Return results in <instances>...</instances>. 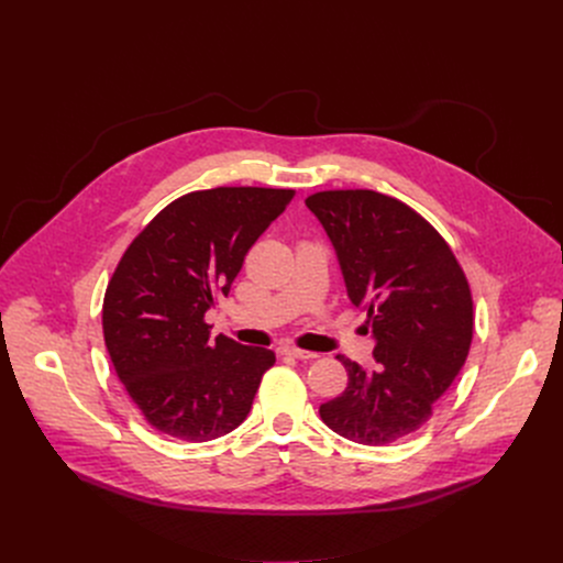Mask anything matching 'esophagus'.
Segmentation results:
<instances>
[{
    "instance_id": "1",
    "label": "esophagus",
    "mask_w": 563,
    "mask_h": 563,
    "mask_svg": "<svg viewBox=\"0 0 563 563\" xmlns=\"http://www.w3.org/2000/svg\"><path fill=\"white\" fill-rule=\"evenodd\" d=\"M280 352H283V354H287V356L300 358V361H311V358H316V356H318L316 352H307V350H300V347H296V345H283V347H280Z\"/></svg>"
}]
</instances>
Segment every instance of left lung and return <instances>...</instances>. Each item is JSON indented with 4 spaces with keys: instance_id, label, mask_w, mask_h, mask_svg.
Wrapping results in <instances>:
<instances>
[{
    "instance_id": "8db88e82",
    "label": "left lung",
    "mask_w": 563,
    "mask_h": 563,
    "mask_svg": "<svg viewBox=\"0 0 563 563\" xmlns=\"http://www.w3.org/2000/svg\"><path fill=\"white\" fill-rule=\"evenodd\" d=\"M305 205L336 250L350 300L367 311L376 369L339 356L341 396L320 406L336 434L385 445L417 432L461 372L472 291L443 235L412 207L369 189L311 194Z\"/></svg>"
}]
</instances>
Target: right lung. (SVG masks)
I'll return each instance as SVG.
<instances>
[{"label":"right lung","instance_id":"right-lung-1","mask_svg":"<svg viewBox=\"0 0 563 563\" xmlns=\"http://www.w3.org/2000/svg\"><path fill=\"white\" fill-rule=\"evenodd\" d=\"M294 196L265 187L191 191L159 211L120 258L102 305L104 343L157 432L202 443L247 419L276 354L209 339L205 313L229 294L247 252Z\"/></svg>","mask_w":563,"mask_h":563}]
</instances>
